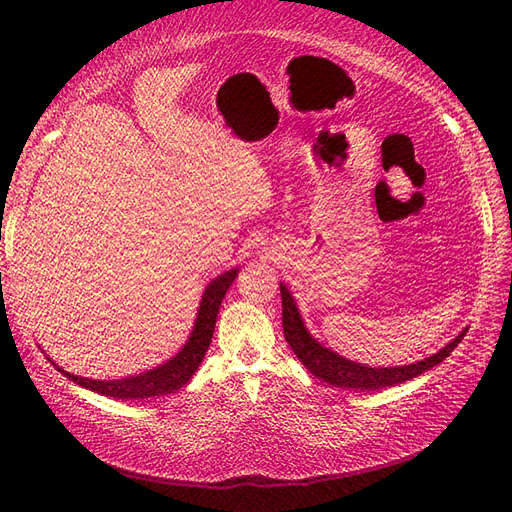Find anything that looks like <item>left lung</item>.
<instances>
[{
  "mask_svg": "<svg viewBox=\"0 0 512 512\" xmlns=\"http://www.w3.org/2000/svg\"><path fill=\"white\" fill-rule=\"evenodd\" d=\"M280 292H282V324H284V337L288 346L292 348L294 354L299 356V361L309 369V374L333 386H342V389L376 391V389H384V386H395L406 380H412L416 376H421L423 371L442 363L446 356L457 348L463 335L468 333V329H463L442 350L427 356L423 361H416L410 365H395V367H369L363 363L350 361L346 356L333 352L327 346H322L318 339L307 331L299 307L294 303L292 294L284 282H280Z\"/></svg>",
  "mask_w": 512,
  "mask_h": 512,
  "instance_id": "left-lung-1",
  "label": "left lung"
}]
</instances>
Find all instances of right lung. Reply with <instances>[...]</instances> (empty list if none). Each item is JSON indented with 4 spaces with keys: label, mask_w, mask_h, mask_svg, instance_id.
<instances>
[{
    "label": "right lung",
    "mask_w": 512,
    "mask_h": 512,
    "mask_svg": "<svg viewBox=\"0 0 512 512\" xmlns=\"http://www.w3.org/2000/svg\"><path fill=\"white\" fill-rule=\"evenodd\" d=\"M237 273H239V269H230L209 282V286L203 292V299H200L196 322H194L188 342L183 344V348L173 356V359H168L166 363H162L158 367L147 369V371H143V374L119 378V380H91V378L70 374V371L61 369L53 359H49V361L72 382L83 386V389L100 393L104 397L147 399V397H160V395L175 393L181 389V386H185L192 380L198 365L203 363L205 354L209 350V344H211V337H213L215 320H218V314H220L222 299L226 297V292L232 286V282L237 280Z\"/></svg>",
    "instance_id": "obj_1"
}]
</instances>
